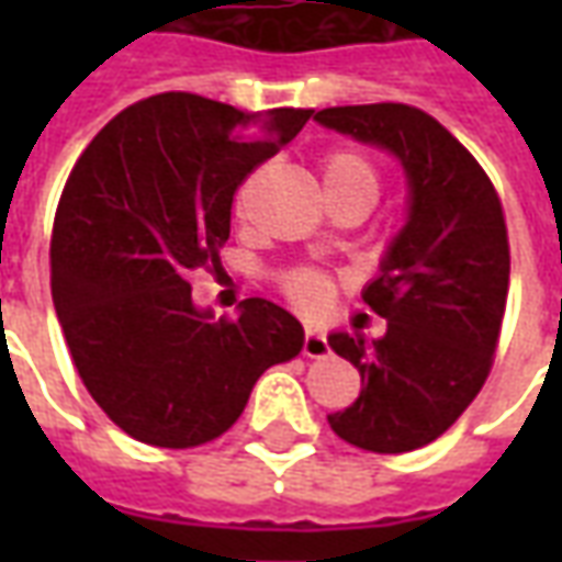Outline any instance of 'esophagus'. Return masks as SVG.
Wrapping results in <instances>:
<instances>
[{"instance_id": "1", "label": "esophagus", "mask_w": 562, "mask_h": 562, "mask_svg": "<svg viewBox=\"0 0 562 562\" xmlns=\"http://www.w3.org/2000/svg\"><path fill=\"white\" fill-rule=\"evenodd\" d=\"M328 337H325V330L318 328H306L304 330V355L306 358H322V355H328Z\"/></svg>"}]
</instances>
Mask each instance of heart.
<instances>
[{"instance_id": "b5f03b06", "label": "heart", "mask_w": 562, "mask_h": 562, "mask_svg": "<svg viewBox=\"0 0 562 562\" xmlns=\"http://www.w3.org/2000/svg\"><path fill=\"white\" fill-rule=\"evenodd\" d=\"M322 180L325 189H358L376 201L379 195V171L373 161L352 153V149H340V153H330L322 168ZM285 289L292 294L294 301L306 310H316L328 301L330 282L328 277H322L316 270H297L285 280Z\"/></svg>"}]
</instances>
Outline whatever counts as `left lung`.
Returning <instances> with one entry per match:
<instances>
[{
  "mask_svg": "<svg viewBox=\"0 0 562 562\" xmlns=\"http://www.w3.org/2000/svg\"><path fill=\"white\" fill-rule=\"evenodd\" d=\"M313 120L385 149L406 177V220L361 292L389 328L373 342L328 337L361 373L358 401L328 424L364 451H415L458 422L494 361L508 294L503 207L467 147L418 108L349 104Z\"/></svg>",
  "mask_w": 562,
  "mask_h": 562,
  "instance_id": "1",
  "label": "left lung"
}]
</instances>
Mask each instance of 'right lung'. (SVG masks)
<instances>
[{"label":"right lung","mask_w":562,"mask_h":562,"mask_svg":"<svg viewBox=\"0 0 562 562\" xmlns=\"http://www.w3.org/2000/svg\"><path fill=\"white\" fill-rule=\"evenodd\" d=\"M310 116L161 92L116 114L68 177L50 244L56 318L92 401L140 442L216 439L258 376L301 352L289 310L246 297L237 318H216L189 277L220 265L237 186Z\"/></svg>","instance_id":"obj_1"}]
</instances>
